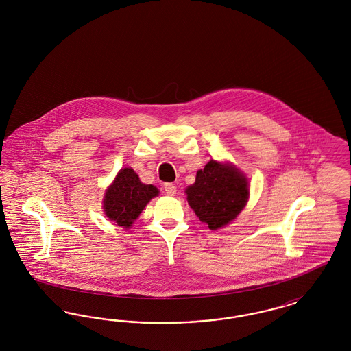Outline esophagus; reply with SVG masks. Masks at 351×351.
Masks as SVG:
<instances>
[{"mask_svg": "<svg viewBox=\"0 0 351 351\" xmlns=\"http://www.w3.org/2000/svg\"><path fill=\"white\" fill-rule=\"evenodd\" d=\"M165 191L168 196H175L176 195V186L172 183L165 184Z\"/></svg>", "mask_w": 351, "mask_h": 351, "instance_id": "1", "label": "esophagus"}]
</instances>
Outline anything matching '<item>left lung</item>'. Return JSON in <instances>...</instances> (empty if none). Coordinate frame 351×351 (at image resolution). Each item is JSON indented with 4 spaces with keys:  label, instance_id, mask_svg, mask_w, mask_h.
<instances>
[{
    "label": "left lung",
    "instance_id": "8db88e82",
    "mask_svg": "<svg viewBox=\"0 0 351 351\" xmlns=\"http://www.w3.org/2000/svg\"><path fill=\"white\" fill-rule=\"evenodd\" d=\"M186 200L210 230L230 223L249 200V182L230 163L209 160L196 173V182L185 189Z\"/></svg>",
    "mask_w": 351,
    "mask_h": 351
}]
</instances>
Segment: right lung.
I'll list each match as a JSON object with an SVG mask.
<instances>
[{"mask_svg":"<svg viewBox=\"0 0 351 351\" xmlns=\"http://www.w3.org/2000/svg\"><path fill=\"white\" fill-rule=\"evenodd\" d=\"M158 195L159 189L151 184L142 183L133 168H122L106 189L102 208L106 217L128 229L151 199Z\"/></svg>","mask_w":351,"mask_h":351,"instance_id":"right-lung-1","label":"right lung"}]
</instances>
